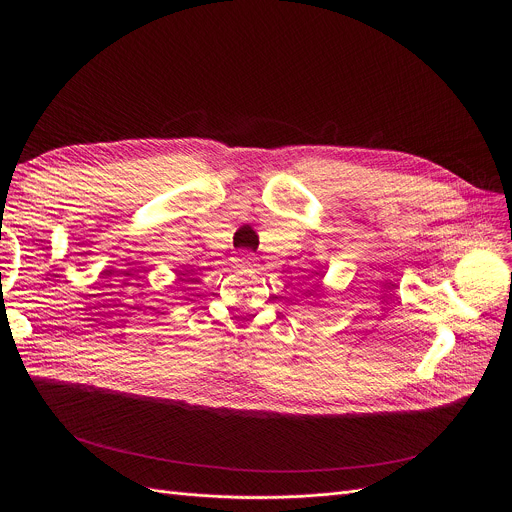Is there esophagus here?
I'll return each instance as SVG.
<instances>
[{"label": "esophagus", "mask_w": 512, "mask_h": 512, "mask_svg": "<svg viewBox=\"0 0 512 512\" xmlns=\"http://www.w3.org/2000/svg\"><path fill=\"white\" fill-rule=\"evenodd\" d=\"M235 265H237V267H241V269L253 267V265H255V257H253V253H249V251H241V253H237V257H235Z\"/></svg>", "instance_id": "esophagus-1"}]
</instances>
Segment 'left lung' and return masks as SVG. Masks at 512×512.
<instances>
[{"instance_id": "8db88e82", "label": "left lung", "mask_w": 512, "mask_h": 512, "mask_svg": "<svg viewBox=\"0 0 512 512\" xmlns=\"http://www.w3.org/2000/svg\"><path fill=\"white\" fill-rule=\"evenodd\" d=\"M314 298H318V296H314Z\"/></svg>"}]
</instances>
